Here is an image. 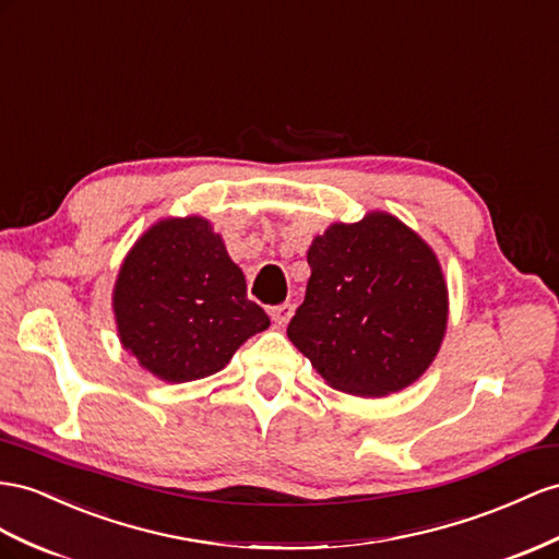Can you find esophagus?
<instances>
[{
    "label": "esophagus",
    "instance_id": "34e87169",
    "mask_svg": "<svg viewBox=\"0 0 559 559\" xmlns=\"http://www.w3.org/2000/svg\"><path fill=\"white\" fill-rule=\"evenodd\" d=\"M293 311H295V307L290 305V302H283V305H276V307H271V319H274V323L276 325H285L290 321V317H293Z\"/></svg>",
    "mask_w": 559,
    "mask_h": 559
}]
</instances>
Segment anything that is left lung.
<instances>
[{"label":"left lung","mask_w":559,"mask_h":559,"mask_svg":"<svg viewBox=\"0 0 559 559\" xmlns=\"http://www.w3.org/2000/svg\"><path fill=\"white\" fill-rule=\"evenodd\" d=\"M305 302L288 337L331 388L382 396L418 380L447 331L435 252L390 214L313 238Z\"/></svg>","instance_id":"1"}]
</instances>
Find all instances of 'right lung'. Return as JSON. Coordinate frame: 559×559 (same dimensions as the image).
<instances>
[{"mask_svg": "<svg viewBox=\"0 0 559 559\" xmlns=\"http://www.w3.org/2000/svg\"><path fill=\"white\" fill-rule=\"evenodd\" d=\"M112 307L124 349L167 382L217 373L269 325L222 238L200 217L160 222L136 242Z\"/></svg>", "mask_w": 559, "mask_h": 559, "instance_id": "right-lung-1", "label": "right lung"}]
</instances>
